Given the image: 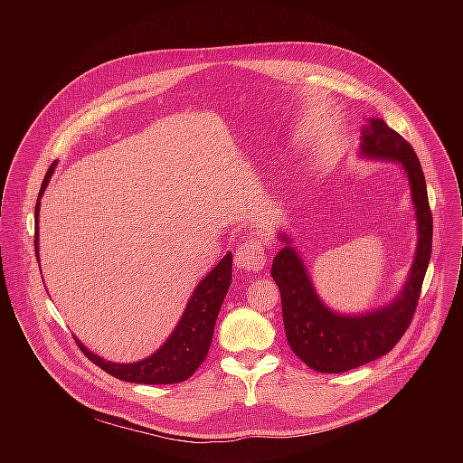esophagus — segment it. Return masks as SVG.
<instances>
[{
    "label": "esophagus",
    "instance_id": "34e87169",
    "mask_svg": "<svg viewBox=\"0 0 463 463\" xmlns=\"http://www.w3.org/2000/svg\"><path fill=\"white\" fill-rule=\"evenodd\" d=\"M265 255L264 246L260 244L259 239H248L246 242H242L237 251H235V265L241 270L246 272H257L260 269H264Z\"/></svg>",
    "mask_w": 463,
    "mask_h": 463
}]
</instances>
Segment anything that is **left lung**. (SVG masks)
Here are the masks:
<instances>
[{"instance_id": "8db88e82", "label": "left lung", "mask_w": 463, "mask_h": 463, "mask_svg": "<svg viewBox=\"0 0 463 463\" xmlns=\"http://www.w3.org/2000/svg\"><path fill=\"white\" fill-rule=\"evenodd\" d=\"M360 153L367 158L399 162L408 175L419 242L401 294L380 310L362 316L335 314L316 294L301 257L283 235L281 241L287 246L278 251L270 269L281 292L283 325L292 351L310 369L328 374L365 365L396 345L413 319L431 257L433 217L424 173L410 142L389 128L385 121L369 119V125L362 128Z\"/></svg>"}]
</instances>
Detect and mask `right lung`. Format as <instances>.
Instances as JSON below:
<instances>
[{"label": "right lung", "instance_id": "obj_1", "mask_svg": "<svg viewBox=\"0 0 463 463\" xmlns=\"http://www.w3.org/2000/svg\"><path fill=\"white\" fill-rule=\"evenodd\" d=\"M57 162H53L44 176L41 185L39 199L43 196ZM39 199L35 204V224L39 222ZM39 226H35V255H39ZM232 253H228L219 264L215 265L206 278L199 283L189 299L185 312L178 323V326L165 340V344L153 353L151 356L135 362V364H114L105 362L98 354L90 353L76 336V344L83 351V354L109 373L114 378L130 383H146V385H171L189 380L196 371L212 344V335L215 328V321L224 301V296L232 283Z\"/></svg>", "mask_w": 463, "mask_h": 463}]
</instances>
